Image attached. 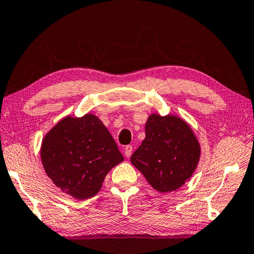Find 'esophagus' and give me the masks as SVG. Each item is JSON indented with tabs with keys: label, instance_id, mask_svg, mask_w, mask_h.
Returning <instances> with one entry per match:
<instances>
[{
	"label": "esophagus",
	"instance_id": "obj_1",
	"mask_svg": "<svg viewBox=\"0 0 254 254\" xmlns=\"http://www.w3.org/2000/svg\"><path fill=\"white\" fill-rule=\"evenodd\" d=\"M132 154V146L131 145H128L125 147V155L127 158H129Z\"/></svg>",
	"mask_w": 254,
	"mask_h": 254
}]
</instances>
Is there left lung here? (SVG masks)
Returning <instances> with one entry per match:
<instances>
[{
	"label": "left lung",
	"instance_id": "8db88e82",
	"mask_svg": "<svg viewBox=\"0 0 254 254\" xmlns=\"http://www.w3.org/2000/svg\"><path fill=\"white\" fill-rule=\"evenodd\" d=\"M145 132V139L130 158L131 164L159 192L179 189L193 175L201 156L192 128L177 115L152 113Z\"/></svg>",
	"mask_w": 254,
	"mask_h": 254
}]
</instances>
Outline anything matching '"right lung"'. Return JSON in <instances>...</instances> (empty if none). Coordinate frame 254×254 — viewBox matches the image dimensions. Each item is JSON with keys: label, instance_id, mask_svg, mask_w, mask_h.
<instances>
[{"label": "right lung", "instance_id": "add662e5", "mask_svg": "<svg viewBox=\"0 0 254 254\" xmlns=\"http://www.w3.org/2000/svg\"><path fill=\"white\" fill-rule=\"evenodd\" d=\"M40 154L54 185L78 200L96 195L109 170L124 161L111 132L90 113L62 118L43 138Z\"/></svg>", "mask_w": 254, "mask_h": 254}]
</instances>
